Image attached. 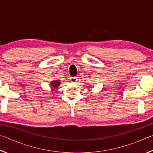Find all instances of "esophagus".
Wrapping results in <instances>:
<instances>
[{
	"label": "esophagus",
	"instance_id": "esophagus-1",
	"mask_svg": "<svg viewBox=\"0 0 153 153\" xmlns=\"http://www.w3.org/2000/svg\"><path fill=\"white\" fill-rule=\"evenodd\" d=\"M77 80V77H70V81L72 83L76 82Z\"/></svg>",
	"mask_w": 153,
	"mask_h": 153
}]
</instances>
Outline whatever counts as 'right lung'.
Returning <instances> with one entry per match:
<instances>
[{
	"instance_id": "obj_1",
	"label": "right lung",
	"mask_w": 153,
	"mask_h": 153,
	"mask_svg": "<svg viewBox=\"0 0 153 153\" xmlns=\"http://www.w3.org/2000/svg\"><path fill=\"white\" fill-rule=\"evenodd\" d=\"M51 85L53 88H56L60 85V80H54V81L51 82Z\"/></svg>"
}]
</instances>
